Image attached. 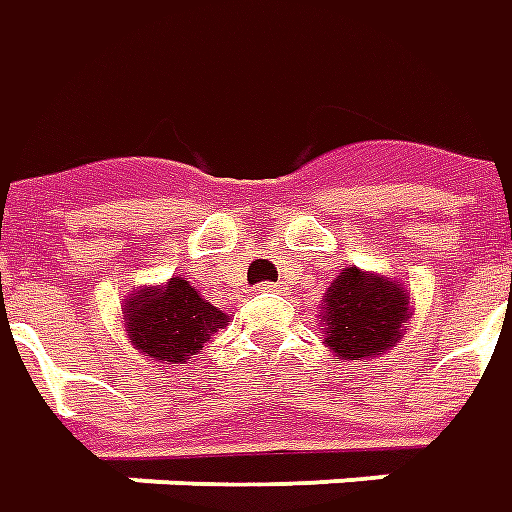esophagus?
I'll return each mask as SVG.
<instances>
[{
    "label": "esophagus",
    "instance_id": "esophagus-1",
    "mask_svg": "<svg viewBox=\"0 0 512 512\" xmlns=\"http://www.w3.org/2000/svg\"><path fill=\"white\" fill-rule=\"evenodd\" d=\"M281 284L279 281H264V284H259V293H279Z\"/></svg>",
    "mask_w": 512,
    "mask_h": 512
}]
</instances>
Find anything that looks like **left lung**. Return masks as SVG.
Segmentation results:
<instances>
[{
    "instance_id": "8db88e82",
    "label": "left lung",
    "mask_w": 512,
    "mask_h": 512,
    "mask_svg": "<svg viewBox=\"0 0 512 512\" xmlns=\"http://www.w3.org/2000/svg\"><path fill=\"white\" fill-rule=\"evenodd\" d=\"M329 352L341 360H366L389 352L411 318L406 284L346 267L329 284L321 304Z\"/></svg>"
}]
</instances>
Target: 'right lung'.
<instances>
[{"mask_svg":"<svg viewBox=\"0 0 512 512\" xmlns=\"http://www.w3.org/2000/svg\"><path fill=\"white\" fill-rule=\"evenodd\" d=\"M129 344L143 358L160 363H185L202 344L225 329L228 315L191 287V281L168 279L160 287H143L123 304Z\"/></svg>","mask_w":512,"mask_h":512,"instance_id":"right-lung-1","label":"right lung"}]
</instances>
